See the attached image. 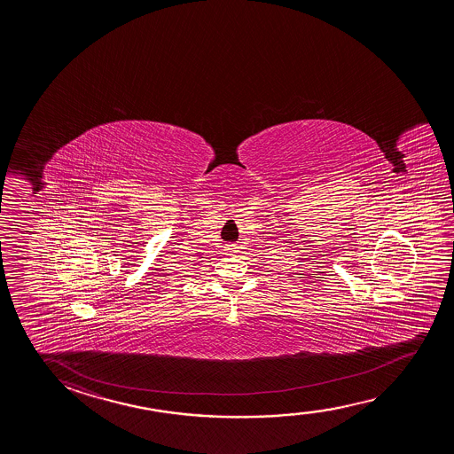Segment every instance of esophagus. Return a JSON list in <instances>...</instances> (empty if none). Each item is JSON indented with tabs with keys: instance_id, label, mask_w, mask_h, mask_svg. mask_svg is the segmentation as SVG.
<instances>
[{
	"instance_id": "esophagus-1",
	"label": "esophagus",
	"mask_w": 454,
	"mask_h": 454,
	"mask_svg": "<svg viewBox=\"0 0 454 454\" xmlns=\"http://www.w3.org/2000/svg\"><path fill=\"white\" fill-rule=\"evenodd\" d=\"M239 247L234 246V244H230V246H226V253L228 254H234V253H238Z\"/></svg>"
}]
</instances>
